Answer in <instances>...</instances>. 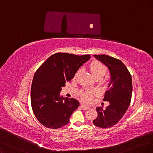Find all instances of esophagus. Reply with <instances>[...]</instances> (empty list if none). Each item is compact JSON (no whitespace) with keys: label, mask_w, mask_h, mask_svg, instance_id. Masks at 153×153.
<instances>
[{"label":"esophagus","mask_w":153,"mask_h":153,"mask_svg":"<svg viewBox=\"0 0 153 153\" xmlns=\"http://www.w3.org/2000/svg\"><path fill=\"white\" fill-rule=\"evenodd\" d=\"M81 108L82 109V110H88V109H89V107H88V106H84V105H81Z\"/></svg>","instance_id":"obj_1"}]
</instances>
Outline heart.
Returning <instances> with one entry per match:
<instances>
[{
    "label": "heart",
    "mask_w": 153,
    "mask_h": 153,
    "mask_svg": "<svg viewBox=\"0 0 153 153\" xmlns=\"http://www.w3.org/2000/svg\"><path fill=\"white\" fill-rule=\"evenodd\" d=\"M89 68L94 78L97 77H103L105 75L107 71V67L104 64H103L102 62L97 60H93L91 62V64L89 65ZM79 71H78L76 72V75L77 74ZM95 93H96L94 91H88V90H84L81 93L80 97L84 102L90 103L93 100L94 95L95 94Z\"/></svg>",
    "instance_id": "1"
}]
</instances>
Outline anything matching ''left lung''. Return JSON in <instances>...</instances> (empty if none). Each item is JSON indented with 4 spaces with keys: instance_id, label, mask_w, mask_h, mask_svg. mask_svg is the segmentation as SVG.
<instances>
[{
    "instance_id": "obj_1",
    "label": "left lung",
    "mask_w": 153,
    "mask_h": 153,
    "mask_svg": "<svg viewBox=\"0 0 153 153\" xmlns=\"http://www.w3.org/2000/svg\"><path fill=\"white\" fill-rule=\"evenodd\" d=\"M94 56L108 67L111 74V82L103 98V101H109L110 105L106 109L101 107L96 108L98 116L93 123L100 128H109L120 121L131 103L132 76L126 66L119 59L106 55Z\"/></svg>"
}]
</instances>
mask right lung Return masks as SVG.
<instances>
[{"label": "right lung", "mask_w": 153, "mask_h": 153, "mask_svg": "<svg viewBox=\"0 0 153 153\" xmlns=\"http://www.w3.org/2000/svg\"><path fill=\"white\" fill-rule=\"evenodd\" d=\"M90 58L89 55L56 53L37 69L31 88V104L34 114L43 126L56 129L69 123L79 103L74 98L60 97V92Z\"/></svg>", "instance_id": "obj_1"}]
</instances>
